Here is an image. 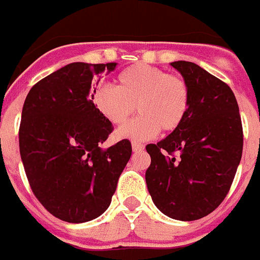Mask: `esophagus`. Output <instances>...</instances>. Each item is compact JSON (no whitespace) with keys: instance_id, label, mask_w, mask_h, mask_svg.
I'll use <instances>...</instances> for the list:
<instances>
[{"instance_id":"34e87169","label":"esophagus","mask_w":260,"mask_h":260,"mask_svg":"<svg viewBox=\"0 0 260 260\" xmlns=\"http://www.w3.org/2000/svg\"><path fill=\"white\" fill-rule=\"evenodd\" d=\"M132 146H133V151H134V152H142V151L144 150L143 144L138 143V142H133Z\"/></svg>"}]
</instances>
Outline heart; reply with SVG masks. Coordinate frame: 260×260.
I'll use <instances>...</instances> for the list:
<instances>
[{
	"mask_svg": "<svg viewBox=\"0 0 260 260\" xmlns=\"http://www.w3.org/2000/svg\"><path fill=\"white\" fill-rule=\"evenodd\" d=\"M93 104L113 125H123L134 113L141 116L117 132L118 138L147 141L162 132H173L183 122L190 104L189 87L178 75L150 65L130 66L117 78V87L102 86Z\"/></svg>",
	"mask_w": 260,
	"mask_h": 260,
	"instance_id": "obj_1",
	"label": "heart"
}]
</instances>
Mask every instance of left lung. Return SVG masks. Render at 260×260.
Instances as JSON below:
<instances>
[{
	"label": "left lung",
	"instance_id": "8db88e82",
	"mask_svg": "<svg viewBox=\"0 0 260 260\" xmlns=\"http://www.w3.org/2000/svg\"><path fill=\"white\" fill-rule=\"evenodd\" d=\"M189 87L183 122L148 144L146 182L156 207L174 220L192 221L219 207L242 156L240 109L228 84L194 62L171 63Z\"/></svg>",
	"mask_w": 260,
	"mask_h": 260
}]
</instances>
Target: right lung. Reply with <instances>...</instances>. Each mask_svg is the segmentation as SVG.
I'll return each mask as SVG.
<instances>
[{
  "instance_id": "1",
  "label": "right lung",
  "mask_w": 260,
  "mask_h": 260,
  "mask_svg": "<svg viewBox=\"0 0 260 260\" xmlns=\"http://www.w3.org/2000/svg\"><path fill=\"white\" fill-rule=\"evenodd\" d=\"M116 62H73L29 89L22 109L19 151L29 186L59 220L86 222L109 207L132 156L127 139L102 150L113 127L93 104L100 75Z\"/></svg>"
}]
</instances>
